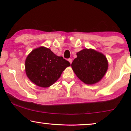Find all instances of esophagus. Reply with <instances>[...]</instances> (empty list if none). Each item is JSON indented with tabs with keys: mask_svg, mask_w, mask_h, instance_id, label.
<instances>
[{
	"mask_svg": "<svg viewBox=\"0 0 131 131\" xmlns=\"http://www.w3.org/2000/svg\"><path fill=\"white\" fill-rule=\"evenodd\" d=\"M68 61H69L70 62V63L71 64V62H72V59H71V58H69V60H68Z\"/></svg>",
	"mask_w": 131,
	"mask_h": 131,
	"instance_id": "34e87169",
	"label": "esophagus"
}]
</instances>
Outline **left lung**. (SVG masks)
Listing matches in <instances>:
<instances>
[{
	"mask_svg": "<svg viewBox=\"0 0 131 131\" xmlns=\"http://www.w3.org/2000/svg\"><path fill=\"white\" fill-rule=\"evenodd\" d=\"M71 67L80 80L86 84L97 83L108 69V61L103 53L92 49H84L77 53Z\"/></svg>",
	"mask_w": 131,
	"mask_h": 131,
	"instance_id": "1",
	"label": "left lung"
}]
</instances>
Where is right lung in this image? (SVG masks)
<instances>
[{
    "label": "right lung",
    "mask_w": 131,
    "mask_h": 131,
    "mask_svg": "<svg viewBox=\"0 0 131 131\" xmlns=\"http://www.w3.org/2000/svg\"><path fill=\"white\" fill-rule=\"evenodd\" d=\"M26 72L31 81L40 87L47 88L55 83L70 63L57 56L48 48L34 49L26 60Z\"/></svg>",
    "instance_id": "add662e5"
}]
</instances>
